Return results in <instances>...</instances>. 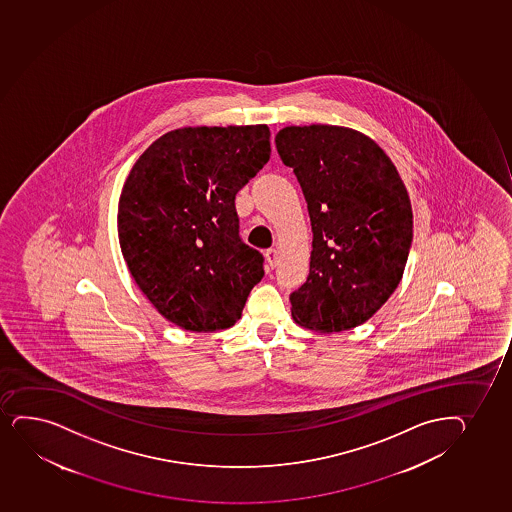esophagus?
Here are the masks:
<instances>
[{"mask_svg": "<svg viewBox=\"0 0 512 512\" xmlns=\"http://www.w3.org/2000/svg\"><path fill=\"white\" fill-rule=\"evenodd\" d=\"M266 261H268V265H270L271 268H275L278 263V249H275V247L268 249V251H266Z\"/></svg>", "mask_w": 512, "mask_h": 512, "instance_id": "esophagus-1", "label": "esophagus"}]
</instances>
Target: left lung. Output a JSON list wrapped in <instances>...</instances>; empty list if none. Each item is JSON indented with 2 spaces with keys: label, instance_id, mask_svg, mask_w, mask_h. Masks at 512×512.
<instances>
[{
  "label": "left lung",
  "instance_id": "1",
  "mask_svg": "<svg viewBox=\"0 0 512 512\" xmlns=\"http://www.w3.org/2000/svg\"><path fill=\"white\" fill-rule=\"evenodd\" d=\"M311 218L307 282L290 295L295 323L340 333L371 319L405 271L413 239L410 196L393 162L360 131L287 126L275 136Z\"/></svg>",
  "mask_w": 512,
  "mask_h": 512
}]
</instances>
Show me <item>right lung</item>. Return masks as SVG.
Returning a JSON list of instances; mask_svg holds the SVG:
<instances>
[{
  "instance_id": "add662e5",
  "label": "right lung",
  "mask_w": 512,
  "mask_h": 512,
  "mask_svg": "<svg viewBox=\"0 0 512 512\" xmlns=\"http://www.w3.org/2000/svg\"><path fill=\"white\" fill-rule=\"evenodd\" d=\"M270 128L188 126L141 153L118 206L131 277L179 328L212 333L241 319L263 254L239 237L235 194L270 160Z\"/></svg>"
}]
</instances>
